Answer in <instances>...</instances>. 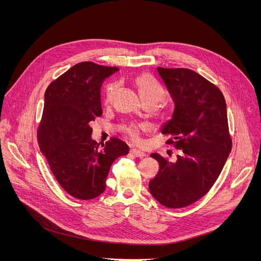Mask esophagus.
I'll use <instances>...</instances> for the list:
<instances>
[{"label": "esophagus", "mask_w": 261, "mask_h": 261, "mask_svg": "<svg viewBox=\"0 0 261 261\" xmlns=\"http://www.w3.org/2000/svg\"><path fill=\"white\" fill-rule=\"evenodd\" d=\"M130 153L136 158H144L145 156V153L143 151H140V150H138V149H131Z\"/></svg>", "instance_id": "obj_1"}]
</instances>
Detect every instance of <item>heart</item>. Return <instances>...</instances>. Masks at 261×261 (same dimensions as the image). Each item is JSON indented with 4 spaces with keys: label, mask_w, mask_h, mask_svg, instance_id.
<instances>
[{
    "label": "heart",
    "mask_w": 261,
    "mask_h": 261,
    "mask_svg": "<svg viewBox=\"0 0 261 261\" xmlns=\"http://www.w3.org/2000/svg\"><path fill=\"white\" fill-rule=\"evenodd\" d=\"M136 85L139 87L140 93L142 95L145 102H153L158 105L165 96V91L159 82L148 73H143L136 77ZM117 89V85L112 84L109 85L106 91L105 101L106 103H110L112 101L114 93ZM146 129L144 123H135L131 122L128 123L127 126L123 127V131L127 134L128 138L133 143H140L141 142V132Z\"/></svg>",
    "instance_id": "heart-1"
}]
</instances>
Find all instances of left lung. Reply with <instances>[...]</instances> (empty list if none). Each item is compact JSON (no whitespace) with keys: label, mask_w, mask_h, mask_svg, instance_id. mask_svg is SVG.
<instances>
[{"label":"left lung","mask_w":261,"mask_h":261,"mask_svg":"<svg viewBox=\"0 0 261 261\" xmlns=\"http://www.w3.org/2000/svg\"><path fill=\"white\" fill-rule=\"evenodd\" d=\"M175 109L162 133L180 150L176 160L152 153L160 164L149 182L151 195L164 206L182 208L206 195L220 175L231 150L226 103L217 86L188 68L158 67Z\"/></svg>","instance_id":"obj_1"}]
</instances>
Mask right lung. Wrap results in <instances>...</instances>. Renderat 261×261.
Segmentation results:
<instances>
[{
  "label": "right lung",
  "mask_w": 261,
  "mask_h": 261,
  "mask_svg": "<svg viewBox=\"0 0 261 261\" xmlns=\"http://www.w3.org/2000/svg\"><path fill=\"white\" fill-rule=\"evenodd\" d=\"M117 71L116 66L80 62L51 81L45 91L37 130L40 150L60 186L79 200L101 195L113 162L129 152L128 145L116 138L101 148L91 138V121L102 115L101 85Z\"/></svg>",
  "instance_id": "obj_1"
}]
</instances>
